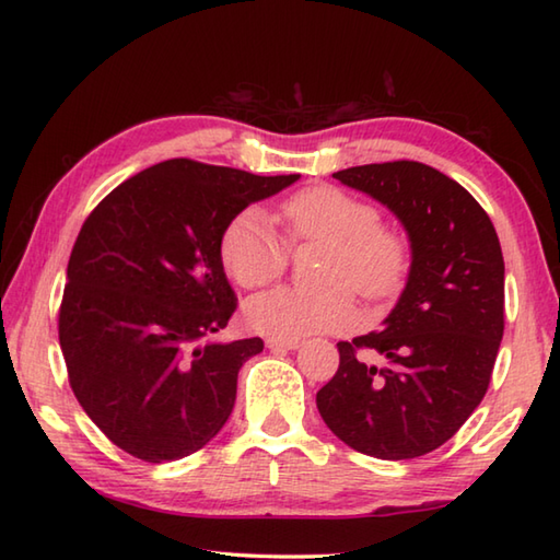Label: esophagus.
Here are the masks:
<instances>
[{
	"mask_svg": "<svg viewBox=\"0 0 560 560\" xmlns=\"http://www.w3.org/2000/svg\"><path fill=\"white\" fill-rule=\"evenodd\" d=\"M267 347L273 351H293L301 347V339H277V337H269L267 339Z\"/></svg>",
	"mask_w": 560,
	"mask_h": 560,
	"instance_id": "esophagus-1",
	"label": "esophagus"
}]
</instances>
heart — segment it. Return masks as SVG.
I'll use <instances>...</instances> for the list:
<instances>
[{
    "label": "heart",
    "instance_id": "1",
    "mask_svg": "<svg viewBox=\"0 0 560 560\" xmlns=\"http://www.w3.org/2000/svg\"><path fill=\"white\" fill-rule=\"evenodd\" d=\"M291 245L323 243V291L279 289L261 293L245 307L247 325L277 339L315 331H341L355 325L353 293L365 301H389L411 271V241L395 223L380 221L371 201L335 185L293 192L281 205ZM219 257L229 277L247 291L265 289L289 267V245L271 229L267 213L247 207L225 223Z\"/></svg>",
    "mask_w": 560,
    "mask_h": 560
}]
</instances>
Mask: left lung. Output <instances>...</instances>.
<instances>
[{"mask_svg": "<svg viewBox=\"0 0 560 560\" xmlns=\"http://www.w3.org/2000/svg\"><path fill=\"white\" fill-rule=\"evenodd\" d=\"M397 213L413 261L383 331L339 341L317 392L327 428L380 459H413L455 435L489 389L505 329V261L489 213L459 183L419 161L335 173ZM361 350L388 361L368 364Z\"/></svg>", "mask_w": 560, "mask_h": 560, "instance_id": "left-lung-1", "label": "left lung"}]
</instances>
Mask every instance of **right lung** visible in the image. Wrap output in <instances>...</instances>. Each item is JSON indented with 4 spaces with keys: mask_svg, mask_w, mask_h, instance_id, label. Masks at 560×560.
<instances>
[{
    "mask_svg": "<svg viewBox=\"0 0 560 560\" xmlns=\"http://www.w3.org/2000/svg\"><path fill=\"white\" fill-rule=\"evenodd\" d=\"M295 180L171 159L117 185L83 221L59 347L83 411L127 455L180 459L229 421L237 371L265 341L205 343L237 307L219 241L235 213Z\"/></svg>",
    "mask_w": 560,
    "mask_h": 560,
    "instance_id": "right-lung-1",
    "label": "right lung"
}]
</instances>
